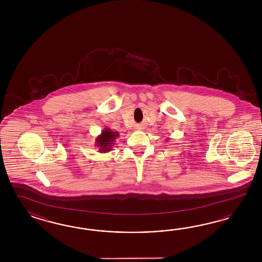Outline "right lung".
I'll list each match as a JSON object with an SVG mask.
<instances>
[{"label":"right lung","instance_id":"add662e5","mask_svg":"<svg viewBox=\"0 0 262 262\" xmlns=\"http://www.w3.org/2000/svg\"><path fill=\"white\" fill-rule=\"evenodd\" d=\"M119 137L118 132H113L111 128H103L101 135L96 137L95 145L99 148V152H108L112 150L116 138Z\"/></svg>","mask_w":262,"mask_h":262}]
</instances>
